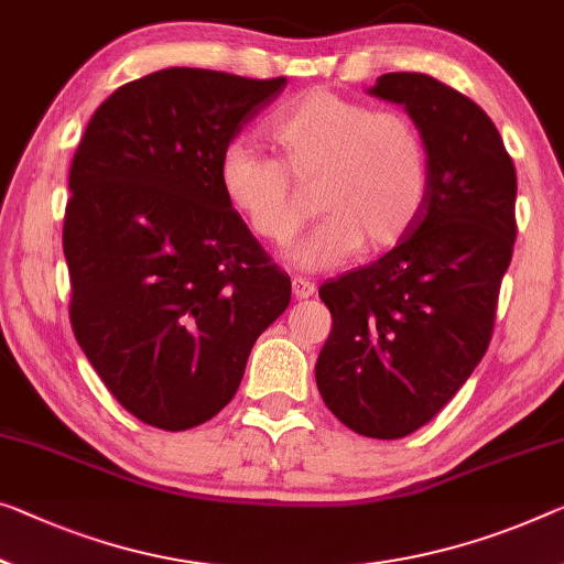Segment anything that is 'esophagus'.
<instances>
[{
    "instance_id": "1",
    "label": "esophagus",
    "mask_w": 564,
    "mask_h": 564,
    "mask_svg": "<svg viewBox=\"0 0 564 564\" xmlns=\"http://www.w3.org/2000/svg\"><path fill=\"white\" fill-rule=\"evenodd\" d=\"M292 294L297 300H307L315 294V282H310L307 276H294L292 280Z\"/></svg>"
}]
</instances>
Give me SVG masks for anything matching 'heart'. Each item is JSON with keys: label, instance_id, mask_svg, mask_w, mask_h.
I'll return each instance as SVG.
<instances>
[{"label": "heart", "instance_id": "heart-1", "mask_svg": "<svg viewBox=\"0 0 564 564\" xmlns=\"http://www.w3.org/2000/svg\"><path fill=\"white\" fill-rule=\"evenodd\" d=\"M280 159L249 143L221 155L219 184L249 229L288 247L310 219V198L323 214L294 259L335 267L358 249L380 254L409 237L431 184L429 145L403 110L315 88L290 100L267 126Z\"/></svg>", "mask_w": 564, "mask_h": 564}]
</instances>
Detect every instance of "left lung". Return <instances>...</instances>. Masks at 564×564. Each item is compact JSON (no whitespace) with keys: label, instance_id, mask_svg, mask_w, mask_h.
Wrapping results in <instances>:
<instances>
[{"label":"left lung","instance_id":"left-lung-1","mask_svg":"<svg viewBox=\"0 0 564 564\" xmlns=\"http://www.w3.org/2000/svg\"><path fill=\"white\" fill-rule=\"evenodd\" d=\"M429 145L431 184L409 237L319 288L333 330L319 395L350 431L403 438L452 401L489 348L517 237V171L471 98L423 73L380 75Z\"/></svg>","mask_w":564,"mask_h":564}]
</instances>
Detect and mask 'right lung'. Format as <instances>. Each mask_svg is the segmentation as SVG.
<instances>
[{
	"instance_id": "add662e5",
	"label": "right lung",
	"mask_w": 564,
	"mask_h": 564,
	"mask_svg": "<svg viewBox=\"0 0 564 564\" xmlns=\"http://www.w3.org/2000/svg\"><path fill=\"white\" fill-rule=\"evenodd\" d=\"M288 80L169 67L95 110L70 166V323L112 398L161 431L227 405L292 284L231 209L219 163Z\"/></svg>"
}]
</instances>
